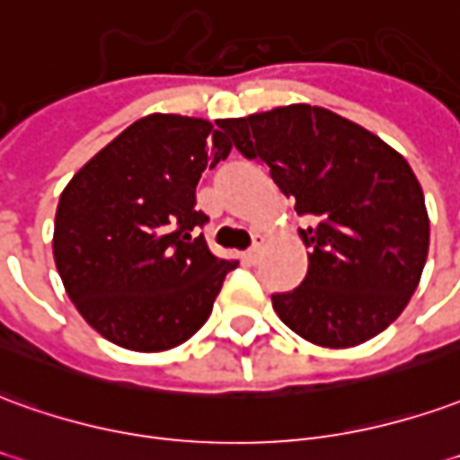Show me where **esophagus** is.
Returning <instances> with one entry per match:
<instances>
[{
    "instance_id": "obj_1",
    "label": "esophagus",
    "mask_w": 460,
    "mask_h": 460,
    "mask_svg": "<svg viewBox=\"0 0 460 460\" xmlns=\"http://www.w3.org/2000/svg\"><path fill=\"white\" fill-rule=\"evenodd\" d=\"M263 241H266V239H263V234H256V236H253V246H252V249H249V252L243 253V261L253 263V261H256V259H259Z\"/></svg>"
}]
</instances>
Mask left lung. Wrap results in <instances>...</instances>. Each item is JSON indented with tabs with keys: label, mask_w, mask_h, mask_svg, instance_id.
<instances>
[{
	"label": "left lung",
	"mask_w": 460,
	"mask_h": 460,
	"mask_svg": "<svg viewBox=\"0 0 460 460\" xmlns=\"http://www.w3.org/2000/svg\"><path fill=\"white\" fill-rule=\"evenodd\" d=\"M219 129L246 159L269 164L274 184L314 219L298 229L311 249L306 279L271 296L279 319L323 349H351L391 326L429 256V214L409 162L308 104L221 119Z\"/></svg>",
	"instance_id": "1"
}]
</instances>
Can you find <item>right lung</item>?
<instances>
[{
  "instance_id": "add662e5",
  "label": "right lung",
  "mask_w": 460,
  "mask_h": 460,
  "mask_svg": "<svg viewBox=\"0 0 460 460\" xmlns=\"http://www.w3.org/2000/svg\"><path fill=\"white\" fill-rule=\"evenodd\" d=\"M231 152L207 119L149 114L72 176L54 219V261L84 321L129 351L191 339L239 261L208 252L194 229L197 184Z\"/></svg>"
}]
</instances>
